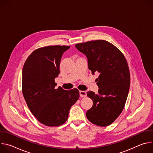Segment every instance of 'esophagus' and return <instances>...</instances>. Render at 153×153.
<instances>
[{
	"instance_id": "1",
	"label": "esophagus",
	"mask_w": 153,
	"mask_h": 153,
	"mask_svg": "<svg viewBox=\"0 0 153 153\" xmlns=\"http://www.w3.org/2000/svg\"><path fill=\"white\" fill-rule=\"evenodd\" d=\"M79 94H80V96L82 97H85L86 96V93L84 91H80Z\"/></svg>"
}]
</instances>
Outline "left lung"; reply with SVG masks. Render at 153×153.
Here are the masks:
<instances>
[{
  "label": "left lung",
  "mask_w": 153,
  "mask_h": 153,
  "mask_svg": "<svg viewBox=\"0 0 153 153\" xmlns=\"http://www.w3.org/2000/svg\"><path fill=\"white\" fill-rule=\"evenodd\" d=\"M75 47L86 56L92 74L99 73L96 79L98 94L87 92L93 105L86 116L96 125H110L122 113L128 97L130 74L126 60L117 47L106 40L88 41Z\"/></svg>",
  "instance_id": "left-lung-1"
}]
</instances>
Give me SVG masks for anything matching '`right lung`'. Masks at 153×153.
Returning <instances> with one entry per match:
<instances>
[{"mask_svg": "<svg viewBox=\"0 0 153 153\" xmlns=\"http://www.w3.org/2000/svg\"><path fill=\"white\" fill-rule=\"evenodd\" d=\"M70 47L55 45L38 48L28 56L23 67L24 99L38 121L48 126H58L66 122L71 107L80 96L76 88H55L61 57Z\"/></svg>", "mask_w": 153, "mask_h": 153, "instance_id": "right-lung-1", "label": "right lung"}]
</instances>
